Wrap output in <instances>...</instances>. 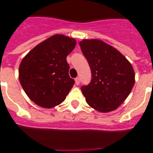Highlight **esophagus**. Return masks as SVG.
Listing matches in <instances>:
<instances>
[{
    "mask_svg": "<svg viewBox=\"0 0 153 153\" xmlns=\"http://www.w3.org/2000/svg\"><path fill=\"white\" fill-rule=\"evenodd\" d=\"M75 84L77 85H78L80 84V78H76L75 79Z\"/></svg>",
    "mask_w": 153,
    "mask_h": 153,
    "instance_id": "34e87169",
    "label": "esophagus"
}]
</instances>
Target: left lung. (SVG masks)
Segmentation results:
<instances>
[{"instance_id":"1","label":"left lung","mask_w":153,"mask_h":153,"mask_svg":"<svg viewBox=\"0 0 153 153\" xmlns=\"http://www.w3.org/2000/svg\"><path fill=\"white\" fill-rule=\"evenodd\" d=\"M91 71V80L81 88L86 102L101 112L116 109L135 84L133 68L115 48L97 39L79 42Z\"/></svg>"}]
</instances>
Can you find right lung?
Instances as JSON below:
<instances>
[{"instance_id":"right-lung-1","label":"right lung","mask_w":153,"mask_h":153,"mask_svg":"<svg viewBox=\"0 0 153 153\" xmlns=\"http://www.w3.org/2000/svg\"><path fill=\"white\" fill-rule=\"evenodd\" d=\"M75 45V39L55 34L34 47L21 61L20 83L38 105L51 108L65 101L75 84L68 75L66 58Z\"/></svg>"}]
</instances>
